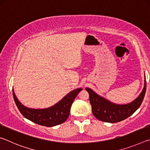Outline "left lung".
I'll use <instances>...</instances> for the list:
<instances>
[{
  "label": "left lung",
  "instance_id": "left-lung-1",
  "mask_svg": "<svg viewBox=\"0 0 150 150\" xmlns=\"http://www.w3.org/2000/svg\"><path fill=\"white\" fill-rule=\"evenodd\" d=\"M86 91L89 94V100L93 115L100 121L116 123L128 118L140 106L145 96L146 81L145 79L144 89L140 95L133 102L128 105H118L113 104L100 97L89 88H86Z\"/></svg>",
  "mask_w": 150,
  "mask_h": 150
}]
</instances>
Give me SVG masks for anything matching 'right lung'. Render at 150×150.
Here are the masks:
<instances>
[{"label":"right lung","mask_w":150,"mask_h":150,"mask_svg":"<svg viewBox=\"0 0 150 150\" xmlns=\"http://www.w3.org/2000/svg\"><path fill=\"white\" fill-rule=\"evenodd\" d=\"M82 88H77L66 95L56 105L45 109H32L27 108L20 103L12 90L14 100L25 118L37 124L47 127H52L64 122L69 115L70 108L78 93Z\"/></svg>","instance_id":"right-lung-1"}]
</instances>
